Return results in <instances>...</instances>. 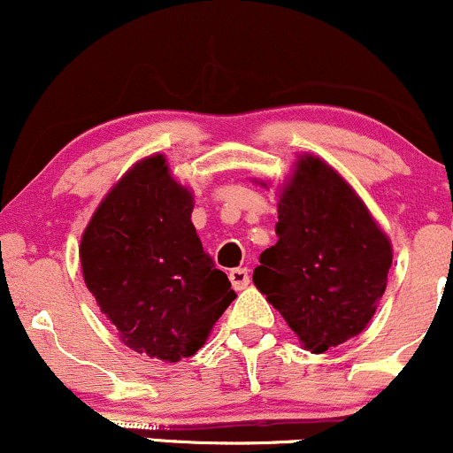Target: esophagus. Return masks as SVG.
<instances>
[{"label": "esophagus", "mask_w": 453, "mask_h": 453, "mask_svg": "<svg viewBox=\"0 0 453 453\" xmlns=\"http://www.w3.org/2000/svg\"><path fill=\"white\" fill-rule=\"evenodd\" d=\"M230 282H232V287L236 288V291H242V288H247L249 287V282H250V276H249V270L247 268H234V270H230Z\"/></svg>", "instance_id": "34e87169"}]
</instances>
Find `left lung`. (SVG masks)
Returning <instances> with one entry per match:
<instances>
[{
    "label": "left lung",
    "instance_id": "obj_1",
    "mask_svg": "<svg viewBox=\"0 0 453 453\" xmlns=\"http://www.w3.org/2000/svg\"><path fill=\"white\" fill-rule=\"evenodd\" d=\"M279 242L259 255L255 287L299 342L325 352L375 314L392 265L388 236L326 162L302 156L279 200Z\"/></svg>",
    "mask_w": 453,
    "mask_h": 453
}]
</instances>
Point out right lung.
<instances>
[{
  "mask_svg": "<svg viewBox=\"0 0 453 453\" xmlns=\"http://www.w3.org/2000/svg\"><path fill=\"white\" fill-rule=\"evenodd\" d=\"M194 196L166 157H145L113 185L80 244L81 274L134 352L177 363L200 350L236 299L192 223Z\"/></svg>",
  "mask_w": 453,
  "mask_h": 453,
  "instance_id": "1",
  "label": "right lung"
}]
</instances>
